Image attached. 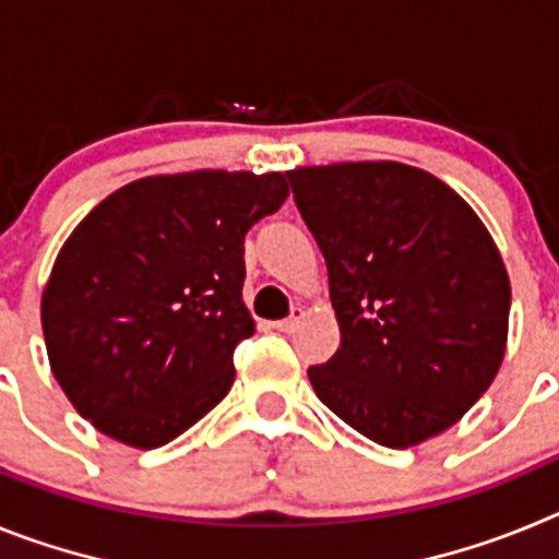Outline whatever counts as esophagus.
I'll return each instance as SVG.
<instances>
[{
	"instance_id": "34e87169",
	"label": "esophagus",
	"mask_w": 559,
	"mask_h": 559,
	"mask_svg": "<svg viewBox=\"0 0 559 559\" xmlns=\"http://www.w3.org/2000/svg\"><path fill=\"white\" fill-rule=\"evenodd\" d=\"M305 310L302 308H294L290 310L288 319H280V322H274V328L280 330V333H294L296 328H299V322H302Z\"/></svg>"
}]
</instances>
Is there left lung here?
<instances>
[{"instance_id":"obj_1","label":"left lung","mask_w":559,"mask_h":559,"mask_svg":"<svg viewBox=\"0 0 559 559\" xmlns=\"http://www.w3.org/2000/svg\"><path fill=\"white\" fill-rule=\"evenodd\" d=\"M322 249L341 347L308 369L330 412L378 445L445 431L496 378L510 276L476 212L400 162L285 173Z\"/></svg>"}]
</instances>
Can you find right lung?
I'll return each instance as SVG.
<instances>
[{
  "mask_svg": "<svg viewBox=\"0 0 559 559\" xmlns=\"http://www.w3.org/2000/svg\"><path fill=\"white\" fill-rule=\"evenodd\" d=\"M288 199L283 173L147 176L88 212L41 299L52 374L81 417L159 448L218 406L254 333L243 237Z\"/></svg>",
  "mask_w": 559,
  "mask_h": 559,
  "instance_id": "obj_1",
  "label": "right lung"
}]
</instances>
